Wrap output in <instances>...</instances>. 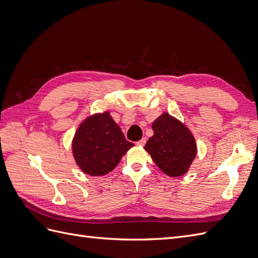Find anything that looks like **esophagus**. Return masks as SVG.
I'll return each instance as SVG.
<instances>
[{
    "label": "esophagus",
    "instance_id": "esophagus-1",
    "mask_svg": "<svg viewBox=\"0 0 258 258\" xmlns=\"http://www.w3.org/2000/svg\"><path fill=\"white\" fill-rule=\"evenodd\" d=\"M145 143H146V139H145V138H143V139L140 140V141H138V142H137V145H138V146H144V145H145Z\"/></svg>",
    "mask_w": 258,
    "mask_h": 258
}]
</instances>
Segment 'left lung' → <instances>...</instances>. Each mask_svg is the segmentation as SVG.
Segmentation results:
<instances>
[{"instance_id":"8db88e82","label":"left lung","mask_w":258,"mask_h":258,"mask_svg":"<svg viewBox=\"0 0 258 258\" xmlns=\"http://www.w3.org/2000/svg\"><path fill=\"white\" fill-rule=\"evenodd\" d=\"M154 136L144 150L163 173L178 177L187 173L197 155V144L184 122L169 113H162L152 123Z\"/></svg>"}]
</instances>
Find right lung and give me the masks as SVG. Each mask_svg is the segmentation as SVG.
<instances>
[{
    "mask_svg": "<svg viewBox=\"0 0 258 258\" xmlns=\"http://www.w3.org/2000/svg\"><path fill=\"white\" fill-rule=\"evenodd\" d=\"M134 143L124 139L108 111L89 115L80 123L72 140V155L85 174L103 176L116 168Z\"/></svg>",
    "mask_w": 258,
    "mask_h": 258,
    "instance_id": "1",
    "label": "right lung"
}]
</instances>
